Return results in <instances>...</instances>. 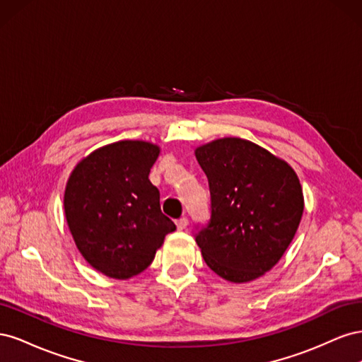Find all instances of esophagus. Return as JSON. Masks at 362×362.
Listing matches in <instances>:
<instances>
[{"label": "esophagus", "mask_w": 362, "mask_h": 362, "mask_svg": "<svg viewBox=\"0 0 362 362\" xmlns=\"http://www.w3.org/2000/svg\"><path fill=\"white\" fill-rule=\"evenodd\" d=\"M189 225V218L187 217H181L177 221V229H180V231H182V229L187 228Z\"/></svg>", "instance_id": "34e87169"}]
</instances>
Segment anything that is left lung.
I'll use <instances>...</instances> for the list:
<instances>
[{
    "label": "left lung",
    "mask_w": 362,
    "mask_h": 362,
    "mask_svg": "<svg viewBox=\"0 0 362 362\" xmlns=\"http://www.w3.org/2000/svg\"><path fill=\"white\" fill-rule=\"evenodd\" d=\"M211 194V217L196 235L218 276L235 284L264 275L282 258L303 214L300 181L290 164L238 137L194 149Z\"/></svg>",
    "instance_id": "obj_1"
}]
</instances>
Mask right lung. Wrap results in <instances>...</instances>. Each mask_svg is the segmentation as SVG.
<instances>
[{
    "label": "right lung",
    "mask_w": 362,
    "mask_h": 362,
    "mask_svg": "<svg viewBox=\"0 0 362 362\" xmlns=\"http://www.w3.org/2000/svg\"><path fill=\"white\" fill-rule=\"evenodd\" d=\"M160 146L120 140L76 163L63 196L64 217L76 249L113 279L149 267L175 223L161 213L160 192L149 181Z\"/></svg>",
    "instance_id": "1"
}]
</instances>
